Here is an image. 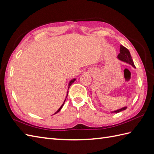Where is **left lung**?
Returning <instances> with one entry per match:
<instances>
[{"instance_id":"8db88e82","label":"left lung","mask_w":154,"mask_h":154,"mask_svg":"<svg viewBox=\"0 0 154 154\" xmlns=\"http://www.w3.org/2000/svg\"><path fill=\"white\" fill-rule=\"evenodd\" d=\"M120 53L118 54L117 58L118 60H119L120 61L125 63H127L128 64H129L132 67H133L134 68H135V66L133 62V60L132 59V57L131 56V54L128 51V50L126 48L125 46L120 45V50H119ZM127 108V106H125L121 108L120 109H118L115 111H112V112H110L111 113H119L120 112H122V111L126 109Z\"/></svg>"}]
</instances>
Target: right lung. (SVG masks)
I'll use <instances>...</instances> for the list:
<instances>
[{
  "mask_svg": "<svg viewBox=\"0 0 154 154\" xmlns=\"http://www.w3.org/2000/svg\"><path fill=\"white\" fill-rule=\"evenodd\" d=\"M76 80V79L75 78H73V79H71V80H70V81L69 82V83H68V88H67V95H66V99H65V100H64V102H63V103H62V106H61V107H60V108L58 109V110H57V112H55V113L54 114H56V113H58L59 112H60V111L61 110V109H62V107L63 106V105H64V103H65V102H66V98H67V94H68V90H69V87H70V86L71 85H72L73 83H74V82H75V81Z\"/></svg>",
  "mask_w": 154,
  "mask_h": 154,
  "instance_id": "right-lung-1",
  "label": "right lung"
}]
</instances>
